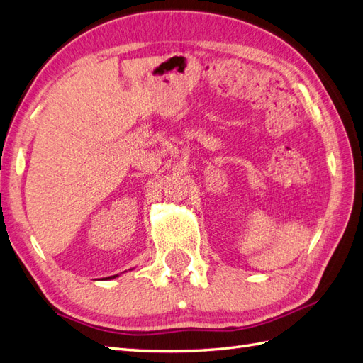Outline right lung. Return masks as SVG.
Returning <instances> with one entry per match:
<instances>
[{
  "mask_svg": "<svg viewBox=\"0 0 363 363\" xmlns=\"http://www.w3.org/2000/svg\"><path fill=\"white\" fill-rule=\"evenodd\" d=\"M116 277H117V275H113V277H108V278H116Z\"/></svg>",
  "mask_w": 363,
  "mask_h": 363,
  "instance_id": "right-lung-1",
  "label": "right lung"
}]
</instances>
